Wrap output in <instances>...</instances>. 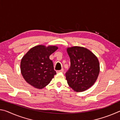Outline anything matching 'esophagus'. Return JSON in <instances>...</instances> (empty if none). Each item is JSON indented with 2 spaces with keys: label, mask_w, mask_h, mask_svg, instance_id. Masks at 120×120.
Instances as JSON below:
<instances>
[{
  "label": "esophagus",
  "mask_w": 120,
  "mask_h": 120,
  "mask_svg": "<svg viewBox=\"0 0 120 120\" xmlns=\"http://www.w3.org/2000/svg\"><path fill=\"white\" fill-rule=\"evenodd\" d=\"M64 72V69H62L60 70L56 71V72H57V73H59V72Z\"/></svg>",
  "instance_id": "esophagus-1"
}]
</instances>
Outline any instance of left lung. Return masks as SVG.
Wrapping results in <instances>:
<instances>
[{
    "instance_id": "left-lung-1",
    "label": "left lung",
    "mask_w": 120,
    "mask_h": 120,
    "mask_svg": "<svg viewBox=\"0 0 120 120\" xmlns=\"http://www.w3.org/2000/svg\"><path fill=\"white\" fill-rule=\"evenodd\" d=\"M70 67L66 73L68 84L77 92H84L92 86L99 72V64L95 54L81 46L68 48Z\"/></svg>"
}]
</instances>
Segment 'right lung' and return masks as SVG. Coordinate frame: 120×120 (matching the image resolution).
I'll use <instances>...</instances> for the list:
<instances>
[{"instance_id":"1","label":"right lung","mask_w":120,"mask_h":120,"mask_svg":"<svg viewBox=\"0 0 120 120\" xmlns=\"http://www.w3.org/2000/svg\"><path fill=\"white\" fill-rule=\"evenodd\" d=\"M56 46L39 45L31 48L22 58L21 71L28 84L36 88L42 89L56 75L49 56L58 49Z\"/></svg>"}]
</instances>
